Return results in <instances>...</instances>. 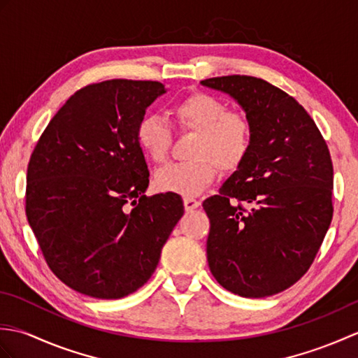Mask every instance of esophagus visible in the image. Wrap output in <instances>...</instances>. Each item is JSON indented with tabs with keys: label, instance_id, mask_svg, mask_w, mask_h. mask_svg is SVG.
<instances>
[{
	"label": "esophagus",
	"instance_id": "esophagus-1",
	"mask_svg": "<svg viewBox=\"0 0 358 358\" xmlns=\"http://www.w3.org/2000/svg\"><path fill=\"white\" fill-rule=\"evenodd\" d=\"M183 201H185V209L186 210H194V209L200 206V201L195 200L194 196H185Z\"/></svg>",
	"mask_w": 358,
	"mask_h": 358
}]
</instances>
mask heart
Segmentation results:
<instances>
[{
  "mask_svg": "<svg viewBox=\"0 0 358 358\" xmlns=\"http://www.w3.org/2000/svg\"><path fill=\"white\" fill-rule=\"evenodd\" d=\"M175 123L183 131L195 132L187 162H171L155 172V186L163 192L180 195L199 194L215 175L232 171L249 154L252 131L249 120L240 112L229 110L220 98L196 92L173 104ZM172 131L155 113L144 115L136 126V143L152 162H162L169 150Z\"/></svg>",
  "mask_w": 358,
  "mask_h": 358,
  "instance_id": "1",
  "label": "heart"
}]
</instances>
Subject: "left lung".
<instances>
[{"mask_svg": "<svg viewBox=\"0 0 358 358\" xmlns=\"http://www.w3.org/2000/svg\"><path fill=\"white\" fill-rule=\"evenodd\" d=\"M201 85L234 98L252 131L245 162L203 201L209 269L240 296L278 294L305 275L329 229V149L303 106L271 83L229 75Z\"/></svg>", "mask_w": 358, "mask_h": 358, "instance_id": "left-lung-1", "label": "left lung"}]
</instances>
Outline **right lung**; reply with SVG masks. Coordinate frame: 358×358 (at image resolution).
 <instances>
[{"label": "right lung", "instance_id": "1", "mask_svg": "<svg viewBox=\"0 0 358 358\" xmlns=\"http://www.w3.org/2000/svg\"><path fill=\"white\" fill-rule=\"evenodd\" d=\"M166 89L109 80L77 90L27 166L26 215L52 272L73 291L117 300L152 277L185 214L181 196H146L136 126Z\"/></svg>", "mask_w": 358, "mask_h": 358}]
</instances>
